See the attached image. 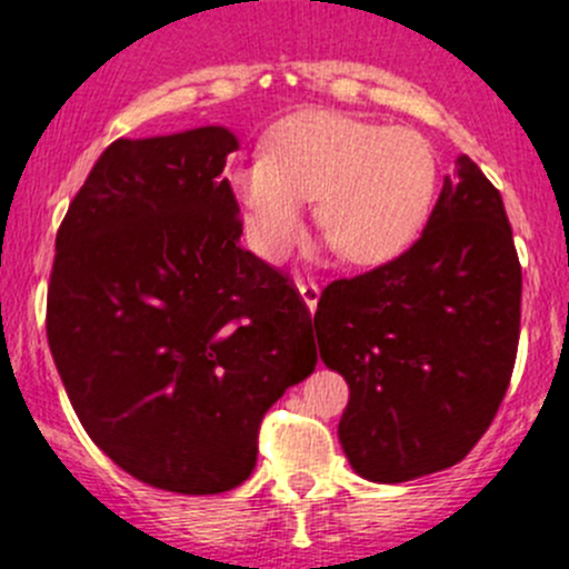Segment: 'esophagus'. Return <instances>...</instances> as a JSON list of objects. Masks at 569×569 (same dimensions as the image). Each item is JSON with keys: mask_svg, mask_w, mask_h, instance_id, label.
<instances>
[{"mask_svg": "<svg viewBox=\"0 0 569 569\" xmlns=\"http://www.w3.org/2000/svg\"><path fill=\"white\" fill-rule=\"evenodd\" d=\"M298 292H301L303 303H307L309 312H315L318 309V301H320V287L315 282H298Z\"/></svg>", "mask_w": 569, "mask_h": 569, "instance_id": "obj_1", "label": "esophagus"}]
</instances>
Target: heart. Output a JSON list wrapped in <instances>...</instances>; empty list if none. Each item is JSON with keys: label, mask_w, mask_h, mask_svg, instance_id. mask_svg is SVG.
<instances>
[{"label": "heart", "mask_w": 569, "mask_h": 569, "mask_svg": "<svg viewBox=\"0 0 569 569\" xmlns=\"http://www.w3.org/2000/svg\"><path fill=\"white\" fill-rule=\"evenodd\" d=\"M440 184L429 138L407 127L307 110L277 123L266 154L229 171L251 246L284 260L301 234L303 201L337 254L353 266H381L409 249Z\"/></svg>", "instance_id": "b5f03b06"}]
</instances>
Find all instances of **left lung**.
<instances>
[{
    "label": "left lung",
    "mask_w": 569,
    "mask_h": 569,
    "mask_svg": "<svg viewBox=\"0 0 569 569\" xmlns=\"http://www.w3.org/2000/svg\"><path fill=\"white\" fill-rule=\"evenodd\" d=\"M520 296L503 199L462 154L412 249L318 301L320 359L351 390L337 435L359 476L412 481L473 451L509 387Z\"/></svg>",
    "instance_id": "obj_1"
}]
</instances>
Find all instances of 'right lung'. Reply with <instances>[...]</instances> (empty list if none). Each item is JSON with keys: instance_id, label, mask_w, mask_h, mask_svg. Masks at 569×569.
<instances>
[{"instance_id": "add662e5", "label": "right lung", "mask_w": 569, "mask_h": 569, "mask_svg": "<svg viewBox=\"0 0 569 569\" xmlns=\"http://www.w3.org/2000/svg\"><path fill=\"white\" fill-rule=\"evenodd\" d=\"M234 149L227 127L118 138L54 240L47 337L71 407L118 468L168 492L243 483L266 412L318 362L296 287L240 249Z\"/></svg>"}]
</instances>
